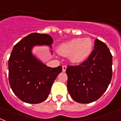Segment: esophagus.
Masks as SVG:
<instances>
[{"instance_id": "1", "label": "esophagus", "mask_w": 121, "mask_h": 121, "mask_svg": "<svg viewBox=\"0 0 121 121\" xmlns=\"http://www.w3.org/2000/svg\"><path fill=\"white\" fill-rule=\"evenodd\" d=\"M66 69H67V66L63 65V67H62V70H63V72H65V71H66Z\"/></svg>"}]
</instances>
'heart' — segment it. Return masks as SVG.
I'll return each mask as SVG.
<instances>
[{
  "mask_svg": "<svg viewBox=\"0 0 121 121\" xmlns=\"http://www.w3.org/2000/svg\"><path fill=\"white\" fill-rule=\"evenodd\" d=\"M93 46L92 40L90 38H76L60 45L58 52L63 56L71 54V60L74 63H79L89 56Z\"/></svg>",
  "mask_w": 121,
  "mask_h": 121,
  "instance_id": "1",
  "label": "heart"
}]
</instances>
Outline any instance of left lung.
Returning a JSON list of instances; mask_svg holds the SVG:
<instances>
[{"label": "left lung", "mask_w": 121, "mask_h": 121, "mask_svg": "<svg viewBox=\"0 0 121 121\" xmlns=\"http://www.w3.org/2000/svg\"><path fill=\"white\" fill-rule=\"evenodd\" d=\"M67 89L70 96L79 103L96 101L107 90L112 77V55L101 40H95L88 58L79 65H68Z\"/></svg>", "instance_id": "1"}]
</instances>
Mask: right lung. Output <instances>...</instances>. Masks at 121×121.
I'll list each match as a JSON object with an SVG mask.
<instances>
[{
	"label": "right lung",
	"instance_id": "1",
	"mask_svg": "<svg viewBox=\"0 0 121 121\" xmlns=\"http://www.w3.org/2000/svg\"><path fill=\"white\" fill-rule=\"evenodd\" d=\"M53 39L47 34L31 33L13 47L8 61L9 82L13 92L21 101L30 104L44 101L62 67H47L31 54L35 45L51 47Z\"/></svg>",
	"mask_w": 121,
	"mask_h": 121
}]
</instances>
